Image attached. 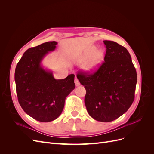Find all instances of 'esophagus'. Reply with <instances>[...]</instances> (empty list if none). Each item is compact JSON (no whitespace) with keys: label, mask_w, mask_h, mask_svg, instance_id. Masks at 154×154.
I'll use <instances>...</instances> for the list:
<instances>
[{"label":"esophagus","mask_w":154,"mask_h":154,"mask_svg":"<svg viewBox=\"0 0 154 154\" xmlns=\"http://www.w3.org/2000/svg\"><path fill=\"white\" fill-rule=\"evenodd\" d=\"M74 83H75V85H76V87H78V86H79V85H80V82H79V80H78L77 78H75V80H74Z\"/></svg>","instance_id":"1"}]
</instances>
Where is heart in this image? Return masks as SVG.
Masks as SVG:
<instances>
[{"instance_id":"obj_1","label":"heart","mask_w":154,"mask_h":154,"mask_svg":"<svg viewBox=\"0 0 154 154\" xmlns=\"http://www.w3.org/2000/svg\"><path fill=\"white\" fill-rule=\"evenodd\" d=\"M96 46H92L89 50L76 60L78 63H85L83 70L86 72L92 73L96 71L104 60L105 51L103 49L96 50Z\"/></svg>"}]
</instances>
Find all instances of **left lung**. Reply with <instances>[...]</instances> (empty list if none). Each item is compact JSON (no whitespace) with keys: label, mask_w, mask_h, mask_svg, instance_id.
Masks as SVG:
<instances>
[{"label":"left lung","mask_w":154,"mask_h":154,"mask_svg":"<svg viewBox=\"0 0 154 154\" xmlns=\"http://www.w3.org/2000/svg\"><path fill=\"white\" fill-rule=\"evenodd\" d=\"M105 62L97 71L77 78L86 89L85 104L91 117L110 122L125 114L132 104L137 73L128 51L113 41L104 40Z\"/></svg>","instance_id":"8db88e82"}]
</instances>
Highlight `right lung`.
I'll list each match as a JSON object with an SVG mask.
<instances>
[{"label":"right lung","mask_w":154,"mask_h":154,"mask_svg":"<svg viewBox=\"0 0 154 154\" xmlns=\"http://www.w3.org/2000/svg\"><path fill=\"white\" fill-rule=\"evenodd\" d=\"M55 41L27 49L17 65L15 72L18 102L25 112L40 122H49L62 114L66 97L75 88L74 75L55 79L42 62L57 48Z\"/></svg>","instance_id":"add662e5"}]
</instances>
